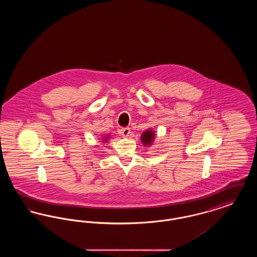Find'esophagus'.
Segmentation results:
<instances>
[{
    "label": "esophagus",
    "instance_id": "1",
    "mask_svg": "<svg viewBox=\"0 0 257 257\" xmlns=\"http://www.w3.org/2000/svg\"><path fill=\"white\" fill-rule=\"evenodd\" d=\"M120 133H121V135H122L124 138H127V137H129L130 134H131V130H130V128H128V127H125V128H121Z\"/></svg>",
    "mask_w": 257,
    "mask_h": 257
}]
</instances>
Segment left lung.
Segmentation results:
<instances>
[{
    "instance_id": "1",
    "label": "left lung",
    "mask_w": 257,
    "mask_h": 257,
    "mask_svg": "<svg viewBox=\"0 0 257 257\" xmlns=\"http://www.w3.org/2000/svg\"><path fill=\"white\" fill-rule=\"evenodd\" d=\"M153 139H154V133L153 131L151 130H148L146 131L143 136H142V142L144 143V145H150L152 142H153Z\"/></svg>"
}]
</instances>
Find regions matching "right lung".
I'll return each instance as SVG.
<instances>
[{
	"mask_svg": "<svg viewBox=\"0 0 257 257\" xmlns=\"http://www.w3.org/2000/svg\"><path fill=\"white\" fill-rule=\"evenodd\" d=\"M104 140H105V142H106V140H107V138H104Z\"/></svg>",
	"mask_w": 257,
	"mask_h": 257,
	"instance_id": "1",
	"label": "right lung"
}]
</instances>
